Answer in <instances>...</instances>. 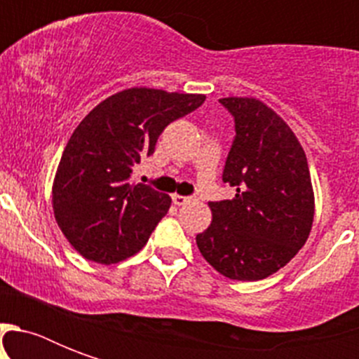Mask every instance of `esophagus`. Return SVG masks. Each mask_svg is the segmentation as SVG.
I'll list each match as a JSON object with an SVG mask.
<instances>
[{
	"label": "esophagus",
	"instance_id": "obj_1",
	"mask_svg": "<svg viewBox=\"0 0 359 359\" xmlns=\"http://www.w3.org/2000/svg\"><path fill=\"white\" fill-rule=\"evenodd\" d=\"M171 199H173V203H175V205H177V207H182V205H188V203H190V201H194L196 197L179 196V194H175V196L171 197Z\"/></svg>",
	"mask_w": 359,
	"mask_h": 359
}]
</instances>
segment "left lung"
I'll return each mask as SVG.
<instances>
[{"instance_id":"obj_1","label":"left lung","mask_w":359,"mask_h":359,"mask_svg":"<svg viewBox=\"0 0 359 359\" xmlns=\"http://www.w3.org/2000/svg\"><path fill=\"white\" fill-rule=\"evenodd\" d=\"M235 119V140L222 180L233 199L210 201L212 224L197 248L225 278L264 279L306 244L313 225L311 177L306 152L276 111L255 98H222Z\"/></svg>"}]
</instances>
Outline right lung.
<instances>
[{"label": "right lung", "mask_w": 359, "mask_h": 359, "mask_svg": "<svg viewBox=\"0 0 359 359\" xmlns=\"http://www.w3.org/2000/svg\"><path fill=\"white\" fill-rule=\"evenodd\" d=\"M203 95L134 87L100 102L70 135L53 182V214L78 253L114 264L147 244L171 197L130 184L169 123L191 114Z\"/></svg>", "instance_id": "add662e5"}]
</instances>
